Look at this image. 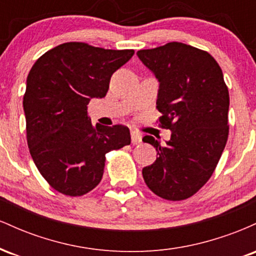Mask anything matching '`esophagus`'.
I'll list each match as a JSON object with an SVG mask.
<instances>
[{
  "label": "esophagus",
  "instance_id": "1",
  "mask_svg": "<svg viewBox=\"0 0 256 256\" xmlns=\"http://www.w3.org/2000/svg\"><path fill=\"white\" fill-rule=\"evenodd\" d=\"M131 142L132 144H140V143L142 142V136L134 131L131 132Z\"/></svg>",
  "mask_w": 256,
  "mask_h": 256
}]
</instances>
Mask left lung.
Segmentation results:
<instances>
[{
  "label": "left lung",
  "instance_id": "obj_1",
  "mask_svg": "<svg viewBox=\"0 0 256 256\" xmlns=\"http://www.w3.org/2000/svg\"><path fill=\"white\" fill-rule=\"evenodd\" d=\"M137 56L158 79L160 122L172 132L165 144L152 136L143 137L158 155L142 170L143 178L155 195L180 201L207 183L224 152L228 86L212 55L188 44L171 42L138 50Z\"/></svg>",
  "mask_w": 256,
  "mask_h": 256
}]
</instances>
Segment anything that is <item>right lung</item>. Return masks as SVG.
Listing matches in <instances>:
<instances>
[{
    "label": "right lung",
    "mask_w": 256,
    "mask_h": 256,
    "mask_svg": "<svg viewBox=\"0 0 256 256\" xmlns=\"http://www.w3.org/2000/svg\"><path fill=\"white\" fill-rule=\"evenodd\" d=\"M134 54L70 42L32 66L22 101L28 144L38 171L58 192H91L104 176L106 154L131 143L126 126H92L88 104L104 98L112 74Z\"/></svg>",
    "instance_id": "add662e5"
}]
</instances>
